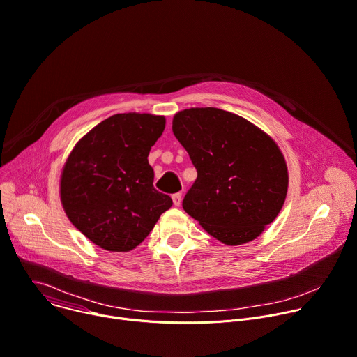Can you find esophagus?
<instances>
[{
    "instance_id": "obj_1",
    "label": "esophagus",
    "mask_w": 357,
    "mask_h": 357,
    "mask_svg": "<svg viewBox=\"0 0 357 357\" xmlns=\"http://www.w3.org/2000/svg\"><path fill=\"white\" fill-rule=\"evenodd\" d=\"M172 199H173L174 206H180V204H181V193H176V195H173V196H172Z\"/></svg>"
}]
</instances>
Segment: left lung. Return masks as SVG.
Listing matches in <instances>:
<instances>
[{
  "instance_id": "obj_1",
  "label": "left lung",
  "mask_w": 357,
  "mask_h": 357,
  "mask_svg": "<svg viewBox=\"0 0 357 357\" xmlns=\"http://www.w3.org/2000/svg\"><path fill=\"white\" fill-rule=\"evenodd\" d=\"M197 178L183 208L214 238L229 245L260 236L287 195L284 157L264 131L220 108H188L173 119Z\"/></svg>"
}]
</instances>
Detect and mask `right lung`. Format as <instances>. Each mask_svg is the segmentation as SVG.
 Returning <instances> with one entry per match:
<instances>
[{
    "mask_svg": "<svg viewBox=\"0 0 357 357\" xmlns=\"http://www.w3.org/2000/svg\"><path fill=\"white\" fill-rule=\"evenodd\" d=\"M166 127L162 116L124 113L105 119L68 155L60 181L70 222L98 248L130 252L173 206L153 185L149 153Z\"/></svg>",
    "mask_w": 357,
    "mask_h": 357,
    "instance_id": "right-lung-1",
    "label": "right lung"
}]
</instances>
